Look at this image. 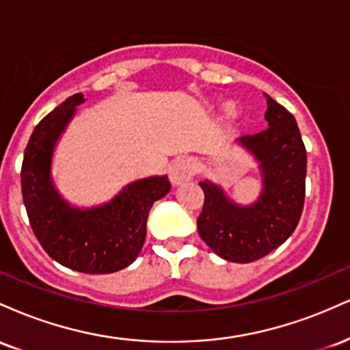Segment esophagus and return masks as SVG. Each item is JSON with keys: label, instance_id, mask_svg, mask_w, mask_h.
Segmentation results:
<instances>
[{"label": "esophagus", "instance_id": "1", "mask_svg": "<svg viewBox=\"0 0 350 350\" xmlns=\"http://www.w3.org/2000/svg\"><path fill=\"white\" fill-rule=\"evenodd\" d=\"M194 174H196V164L189 158L176 159V161L170 166V180L172 184H176V186H179V184L192 179L194 178Z\"/></svg>", "mask_w": 350, "mask_h": 350}]
</instances>
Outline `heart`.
<instances>
[{
    "label": "heart",
    "instance_id": "obj_1",
    "mask_svg": "<svg viewBox=\"0 0 350 350\" xmlns=\"http://www.w3.org/2000/svg\"><path fill=\"white\" fill-rule=\"evenodd\" d=\"M235 115H237V107L234 105V103H228V105L226 107V116L227 118H234Z\"/></svg>",
    "mask_w": 350,
    "mask_h": 350
}]
</instances>
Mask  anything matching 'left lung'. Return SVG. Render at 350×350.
I'll use <instances>...</instances> for the list:
<instances>
[{
    "mask_svg": "<svg viewBox=\"0 0 350 350\" xmlns=\"http://www.w3.org/2000/svg\"><path fill=\"white\" fill-rule=\"evenodd\" d=\"M267 97V130L237 139L258 163L262 192L248 206H240L219 184L200 180L204 208L198 219L200 239L220 258L250 263L288 240L299 222L306 187V148L295 116L270 95Z\"/></svg>",
    "mask_w": 350,
    "mask_h": 350,
    "instance_id": "obj_1",
    "label": "left lung"
}]
</instances>
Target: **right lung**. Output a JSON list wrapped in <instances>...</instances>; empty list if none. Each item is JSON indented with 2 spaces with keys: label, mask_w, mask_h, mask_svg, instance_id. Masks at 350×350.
Segmentation results:
<instances>
[{
  "label": "right lung",
  "mask_w": 350,
  "mask_h": 350,
  "mask_svg": "<svg viewBox=\"0 0 350 350\" xmlns=\"http://www.w3.org/2000/svg\"><path fill=\"white\" fill-rule=\"evenodd\" d=\"M75 94L44 116L24 151L23 200L36 239L52 260L80 273L103 275L136 260L146 237L150 208L171 191L167 176L126 184L113 199L95 207H75L60 196L52 179V156L77 105Z\"/></svg>",
  "instance_id": "1"
}]
</instances>
